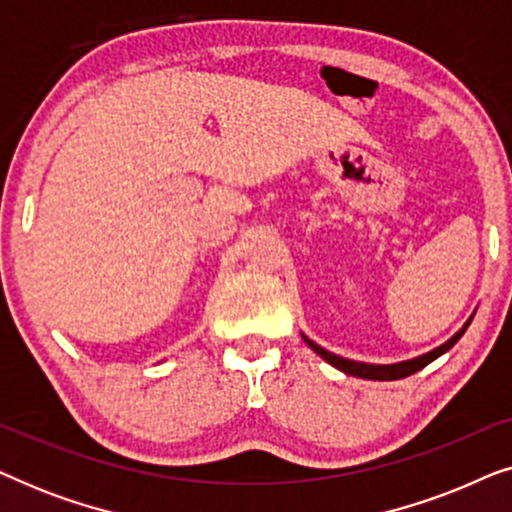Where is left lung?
<instances>
[{"label": "left lung", "instance_id": "1", "mask_svg": "<svg viewBox=\"0 0 512 512\" xmlns=\"http://www.w3.org/2000/svg\"><path fill=\"white\" fill-rule=\"evenodd\" d=\"M475 317V312L468 317V321L464 326L459 328L457 333L452 335L450 340L443 342V345L431 349V352H426L422 356H415V359H408V361H398V363H366V361H352V359H345V356H338L333 352H328V349H324L321 345H317V342L307 338L305 333H300V338H303L307 342V347L312 349V352H317L321 359H324L326 363H331L333 368L342 370V373L347 375H354V377H363V380H382V382H389V380H401V377H408L412 373H417V370H422L424 366H429L431 361H436L438 356H443L445 352H450V349L457 345L461 335L466 333V328L471 326V321Z\"/></svg>", "mask_w": 512, "mask_h": 512}]
</instances>
